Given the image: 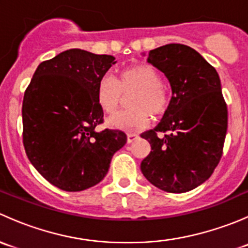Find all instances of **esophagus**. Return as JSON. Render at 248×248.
Returning <instances> with one entry per match:
<instances>
[{
    "instance_id": "esophagus-1",
    "label": "esophagus",
    "mask_w": 248,
    "mask_h": 248,
    "mask_svg": "<svg viewBox=\"0 0 248 248\" xmlns=\"http://www.w3.org/2000/svg\"><path fill=\"white\" fill-rule=\"evenodd\" d=\"M137 139H138V134H134V133L127 134V142H133L134 140Z\"/></svg>"
}]
</instances>
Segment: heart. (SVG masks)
Wrapping results in <instances>:
<instances>
[{
    "label": "heart",
    "mask_w": 248,
    "mask_h": 248,
    "mask_svg": "<svg viewBox=\"0 0 248 248\" xmlns=\"http://www.w3.org/2000/svg\"><path fill=\"white\" fill-rule=\"evenodd\" d=\"M162 74L149 63H139L120 72L116 79L106 74L96 85V101L106 114H111L121 104L124 94H133L132 110L111 115L108 124L111 128L134 132L150 124V112L161 116L170 104V94L162 84Z\"/></svg>",
    "instance_id": "heart-1"
}]
</instances>
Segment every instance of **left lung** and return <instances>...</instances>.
I'll use <instances>...</instances> for the list:
<instances>
[{"label":"left lung","instance_id":"1","mask_svg":"<svg viewBox=\"0 0 248 248\" xmlns=\"http://www.w3.org/2000/svg\"><path fill=\"white\" fill-rule=\"evenodd\" d=\"M147 62L166 74L172 96L158 126L141 134L151 152L140 169L159 189L184 193L206 181L221 161L228 127L221 81L215 67L184 44L151 50Z\"/></svg>","mask_w":248,"mask_h":248}]
</instances>
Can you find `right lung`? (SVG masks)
<instances>
[{"label":"right lung","instance_id":"1","mask_svg":"<svg viewBox=\"0 0 248 248\" xmlns=\"http://www.w3.org/2000/svg\"><path fill=\"white\" fill-rule=\"evenodd\" d=\"M111 55L69 49L43 61L22 101V142L32 166L51 185L84 191L103 180L111 157L127 141L106 128L96 85L115 63Z\"/></svg>","mask_w":248,"mask_h":248}]
</instances>
